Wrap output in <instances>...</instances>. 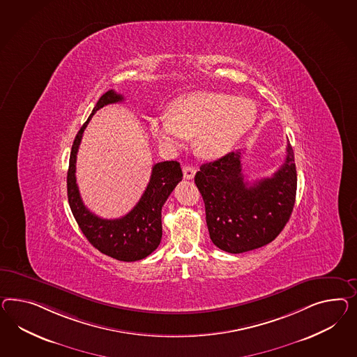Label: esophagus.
<instances>
[{
    "mask_svg": "<svg viewBox=\"0 0 357 357\" xmlns=\"http://www.w3.org/2000/svg\"><path fill=\"white\" fill-rule=\"evenodd\" d=\"M182 170H183V175L185 179H193V176L196 174V167H193L191 165H184Z\"/></svg>",
    "mask_w": 357,
    "mask_h": 357,
    "instance_id": "esophagus-1",
    "label": "esophagus"
}]
</instances>
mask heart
<instances>
[{"mask_svg": "<svg viewBox=\"0 0 357 357\" xmlns=\"http://www.w3.org/2000/svg\"><path fill=\"white\" fill-rule=\"evenodd\" d=\"M167 112L169 114L149 119L152 135L172 151L195 136L196 153L209 160L229 153L257 118V107L250 98L209 91L182 95L174 100Z\"/></svg>", "mask_w": 357, "mask_h": 357, "instance_id": "heart-1", "label": "heart"}]
</instances>
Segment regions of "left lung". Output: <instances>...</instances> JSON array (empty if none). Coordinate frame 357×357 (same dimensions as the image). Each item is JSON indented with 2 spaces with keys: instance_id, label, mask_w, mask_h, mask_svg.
<instances>
[{
  "instance_id": "left-lung-1",
  "label": "left lung",
  "mask_w": 357,
  "mask_h": 357,
  "mask_svg": "<svg viewBox=\"0 0 357 357\" xmlns=\"http://www.w3.org/2000/svg\"><path fill=\"white\" fill-rule=\"evenodd\" d=\"M284 162L270 178L244 181L241 151L200 166L195 183L203 196L214 245L243 253L274 241L289 222L296 197V166L291 144Z\"/></svg>"
}]
</instances>
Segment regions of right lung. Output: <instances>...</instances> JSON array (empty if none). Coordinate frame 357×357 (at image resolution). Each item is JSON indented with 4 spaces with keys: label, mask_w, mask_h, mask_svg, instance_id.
I'll list each match as a JSON object with an SVG mask.
<instances>
[{
    "label": "right lung",
    "mask_w": 357,
    "mask_h": 357,
    "mask_svg": "<svg viewBox=\"0 0 357 357\" xmlns=\"http://www.w3.org/2000/svg\"><path fill=\"white\" fill-rule=\"evenodd\" d=\"M125 98L109 89L100 97L87 122L80 127L70 153L68 172V197L71 212L88 241L104 255L119 261L143 260L160 245L162 238L161 211L175 185L183 178L181 165L176 161L158 162L152 167L149 183L139 203L123 217L104 220L88 211L77 188V154L91 118L98 109L109 104L122 102Z\"/></svg>",
    "instance_id": "obj_1"
}]
</instances>
